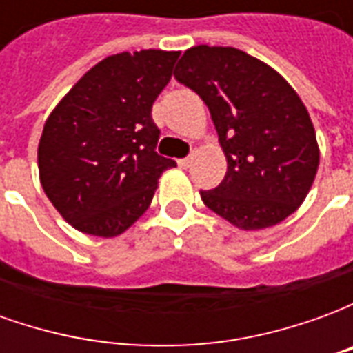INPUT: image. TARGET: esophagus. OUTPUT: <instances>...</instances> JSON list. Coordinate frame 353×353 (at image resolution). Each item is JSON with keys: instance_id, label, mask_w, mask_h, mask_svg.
Returning <instances> with one entry per match:
<instances>
[{"instance_id": "obj_1", "label": "esophagus", "mask_w": 353, "mask_h": 353, "mask_svg": "<svg viewBox=\"0 0 353 353\" xmlns=\"http://www.w3.org/2000/svg\"><path fill=\"white\" fill-rule=\"evenodd\" d=\"M177 164H179L181 168H189V166H191V159H189V157H187V159H179Z\"/></svg>"}]
</instances>
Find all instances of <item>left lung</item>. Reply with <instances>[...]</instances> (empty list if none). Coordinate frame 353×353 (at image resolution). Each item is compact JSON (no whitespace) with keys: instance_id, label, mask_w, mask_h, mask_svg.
<instances>
[{"instance_id":"1","label":"left lung","mask_w":353,"mask_h":353,"mask_svg":"<svg viewBox=\"0 0 353 353\" xmlns=\"http://www.w3.org/2000/svg\"><path fill=\"white\" fill-rule=\"evenodd\" d=\"M176 77L202 98L227 157L219 187L202 202L244 230L283 221L303 204L318 172L310 115L280 73L234 47L185 50Z\"/></svg>"}]
</instances>
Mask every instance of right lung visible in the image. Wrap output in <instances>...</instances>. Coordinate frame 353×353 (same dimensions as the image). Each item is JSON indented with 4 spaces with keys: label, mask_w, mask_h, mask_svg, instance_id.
<instances>
[{
    "label": "right lung",
    "mask_w": 353,
    "mask_h": 353,
    "mask_svg": "<svg viewBox=\"0 0 353 353\" xmlns=\"http://www.w3.org/2000/svg\"><path fill=\"white\" fill-rule=\"evenodd\" d=\"M179 52L139 50L101 60L45 123L37 164L43 191L72 227L111 238L138 221L176 162L154 151L151 117Z\"/></svg>",
    "instance_id": "1"
}]
</instances>
